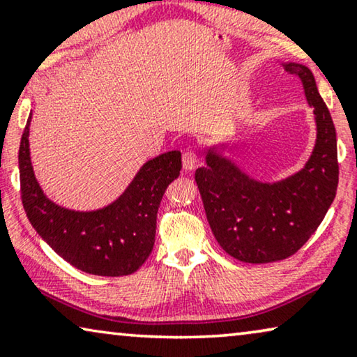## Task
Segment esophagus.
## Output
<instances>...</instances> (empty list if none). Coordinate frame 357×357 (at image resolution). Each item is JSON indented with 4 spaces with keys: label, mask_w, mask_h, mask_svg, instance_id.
<instances>
[{
    "label": "esophagus",
    "mask_w": 357,
    "mask_h": 357,
    "mask_svg": "<svg viewBox=\"0 0 357 357\" xmlns=\"http://www.w3.org/2000/svg\"><path fill=\"white\" fill-rule=\"evenodd\" d=\"M199 163V155L197 152H194V150H188V152H184L183 155V168L185 172H190V169H194L197 167Z\"/></svg>",
    "instance_id": "obj_1"
}]
</instances>
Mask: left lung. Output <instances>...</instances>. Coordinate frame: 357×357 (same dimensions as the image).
Listing matches in <instances>:
<instances>
[{
    "label": "left lung",
    "mask_w": 357,
    "mask_h": 357,
    "mask_svg": "<svg viewBox=\"0 0 357 357\" xmlns=\"http://www.w3.org/2000/svg\"><path fill=\"white\" fill-rule=\"evenodd\" d=\"M304 85L314 107L317 142L299 173L280 183H259L213 150L195 169L205 215L218 244L245 264H268L298 252L322 223L338 188L336 132L309 68L284 64Z\"/></svg>",
    "instance_id": "8db88e82"
}]
</instances>
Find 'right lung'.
Wrapping results in <instances>:
<instances>
[{"label":"right lung","instance_id":"right-lung-1","mask_svg":"<svg viewBox=\"0 0 357 357\" xmlns=\"http://www.w3.org/2000/svg\"><path fill=\"white\" fill-rule=\"evenodd\" d=\"M30 114L19 147L21 199L29 222L45 243L73 267L98 277H124L139 270L155 243L165 190L181 172V152H167L140 168L121 197L93 212L53 204L35 179L29 152Z\"/></svg>","mask_w":357,"mask_h":357}]
</instances>
